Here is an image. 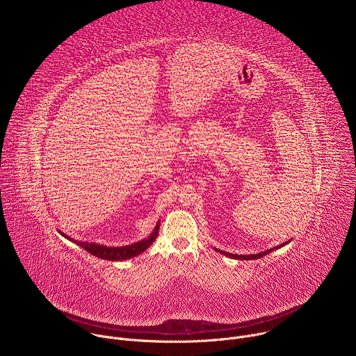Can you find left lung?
Segmentation results:
<instances>
[{
    "instance_id": "obj_1",
    "label": "left lung",
    "mask_w": 356,
    "mask_h": 356,
    "mask_svg": "<svg viewBox=\"0 0 356 356\" xmlns=\"http://www.w3.org/2000/svg\"><path fill=\"white\" fill-rule=\"evenodd\" d=\"M289 242H290V241L283 242V243H280V245H277V246H275V248H270V249H268V250H265V252L255 253V255H234V253H228V252H224V250H220V249H216V250L220 252V253H222V255H225V257H228V258H232V259H238V261H241V259H243V261H252V259L264 258L265 255H268V253H270V252H273V250H276V249H280L282 246L287 245Z\"/></svg>"
}]
</instances>
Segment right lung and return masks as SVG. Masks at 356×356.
I'll return each instance as SVG.
<instances>
[{
    "mask_svg": "<svg viewBox=\"0 0 356 356\" xmlns=\"http://www.w3.org/2000/svg\"><path fill=\"white\" fill-rule=\"evenodd\" d=\"M159 227H161V222L156 224L155 229L152 231V234L142 239V241H138V242H134L131 245H125V246H106V245H99V243H95V242H87V241H76L73 238H70L69 235H66L65 232L59 231L60 235H63L65 238H67L69 241L77 243L79 246H81L83 249H86L88 253H91V255L99 258V259H106V261H125V259H131L134 257H138L139 253L145 252L152 243H154V241L156 239L158 234H159Z\"/></svg>",
    "mask_w": 356,
    "mask_h": 356,
    "instance_id": "obj_1",
    "label": "right lung"
}]
</instances>
